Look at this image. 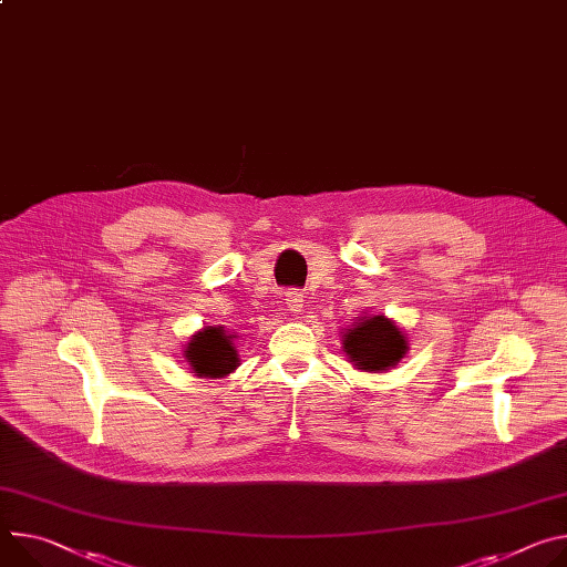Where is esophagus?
<instances>
[{
    "mask_svg": "<svg viewBox=\"0 0 567 567\" xmlns=\"http://www.w3.org/2000/svg\"><path fill=\"white\" fill-rule=\"evenodd\" d=\"M285 300H287V307L291 315H298L302 310V293L300 291H287Z\"/></svg>",
    "mask_w": 567,
    "mask_h": 567,
    "instance_id": "esophagus-1",
    "label": "esophagus"
}]
</instances>
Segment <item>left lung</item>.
Segmentation results:
<instances>
[{"label":"left lung","instance_id":"left-lung-1","mask_svg":"<svg viewBox=\"0 0 567 567\" xmlns=\"http://www.w3.org/2000/svg\"><path fill=\"white\" fill-rule=\"evenodd\" d=\"M341 350L354 369L386 373L402 362L409 341L402 328L384 315H362L341 330Z\"/></svg>","mask_w":567,"mask_h":567}]
</instances>
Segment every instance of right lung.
<instances>
[{
	"mask_svg": "<svg viewBox=\"0 0 567 567\" xmlns=\"http://www.w3.org/2000/svg\"><path fill=\"white\" fill-rule=\"evenodd\" d=\"M237 334L224 330V326H205L189 337L183 357L196 378L224 380L239 367L235 346Z\"/></svg>",
	"mask_w": 567,
	"mask_h": 567,
	"instance_id": "obj_1",
	"label": "right lung"
}]
</instances>
